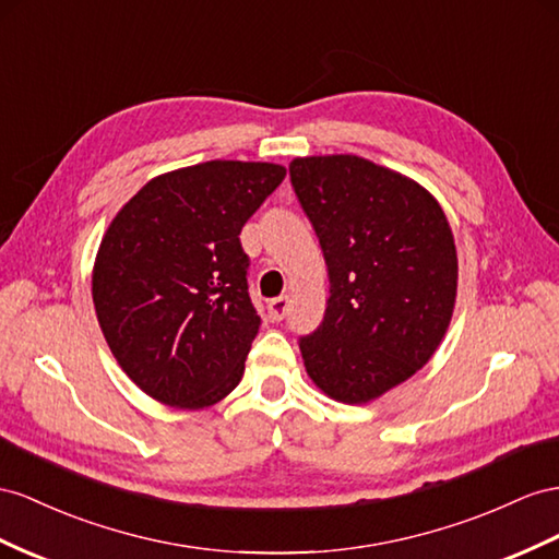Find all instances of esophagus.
I'll use <instances>...</instances> for the list:
<instances>
[{
  "instance_id": "esophagus-1",
  "label": "esophagus",
  "mask_w": 559,
  "mask_h": 559,
  "mask_svg": "<svg viewBox=\"0 0 559 559\" xmlns=\"http://www.w3.org/2000/svg\"><path fill=\"white\" fill-rule=\"evenodd\" d=\"M288 309H290V297L288 295L271 299V302H269V317H271V321H283L285 313H288Z\"/></svg>"
}]
</instances>
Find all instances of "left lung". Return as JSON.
<instances>
[{
	"instance_id": "8db88e82",
	"label": "left lung",
	"mask_w": 559,
	"mask_h": 559,
	"mask_svg": "<svg viewBox=\"0 0 559 559\" xmlns=\"http://www.w3.org/2000/svg\"><path fill=\"white\" fill-rule=\"evenodd\" d=\"M290 179L331 283L323 323L299 340L307 376L340 404H370L416 376L449 331V219L425 186L361 155L295 157Z\"/></svg>"
}]
</instances>
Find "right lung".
Returning a JSON list of instances; mask_svg holds the SVG:
<instances>
[{"label": "right lung", "instance_id": "right-lung-1", "mask_svg": "<svg viewBox=\"0 0 559 559\" xmlns=\"http://www.w3.org/2000/svg\"><path fill=\"white\" fill-rule=\"evenodd\" d=\"M285 177L207 160L157 175L108 224L92 269L98 325L141 392L198 411L236 390L260 317L240 228Z\"/></svg>", "mask_w": 559, "mask_h": 559}]
</instances>
